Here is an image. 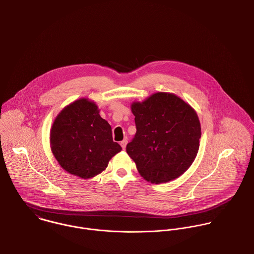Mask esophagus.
Instances as JSON below:
<instances>
[{"mask_svg": "<svg viewBox=\"0 0 254 254\" xmlns=\"http://www.w3.org/2000/svg\"><path fill=\"white\" fill-rule=\"evenodd\" d=\"M127 143H128L127 139H124L123 141H121V142H120V145H121V146H122V148H123V149H124V148L126 147V145H127Z\"/></svg>", "mask_w": 254, "mask_h": 254, "instance_id": "obj_1", "label": "esophagus"}]
</instances>
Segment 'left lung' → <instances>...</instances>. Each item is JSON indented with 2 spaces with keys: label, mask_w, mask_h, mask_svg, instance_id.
I'll return each mask as SVG.
<instances>
[{
  "label": "left lung",
  "mask_w": 254,
  "mask_h": 254,
  "mask_svg": "<svg viewBox=\"0 0 254 254\" xmlns=\"http://www.w3.org/2000/svg\"><path fill=\"white\" fill-rule=\"evenodd\" d=\"M137 132L126 146L140 175L152 184L172 181L193 162L201 128L195 110L181 98L158 92L134 102Z\"/></svg>",
  "instance_id": "1"
}]
</instances>
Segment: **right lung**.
I'll use <instances>...</instances> for the list:
<instances>
[{
	"instance_id": "right-lung-1",
	"label": "right lung",
	"mask_w": 254,
	"mask_h": 254,
	"mask_svg": "<svg viewBox=\"0 0 254 254\" xmlns=\"http://www.w3.org/2000/svg\"><path fill=\"white\" fill-rule=\"evenodd\" d=\"M51 149L68 173L90 179L102 173L122 148L113 142L111 127L89 99H79L56 117L50 134Z\"/></svg>"
}]
</instances>
